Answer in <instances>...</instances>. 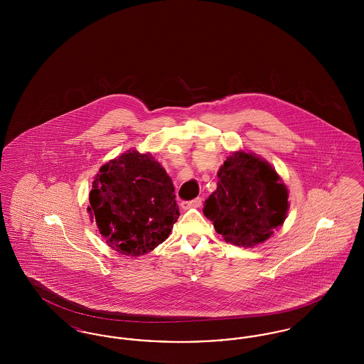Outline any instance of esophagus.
<instances>
[{
    "label": "esophagus",
    "mask_w": 364,
    "mask_h": 364,
    "mask_svg": "<svg viewBox=\"0 0 364 364\" xmlns=\"http://www.w3.org/2000/svg\"><path fill=\"white\" fill-rule=\"evenodd\" d=\"M202 206V198H196L190 202H181V208L187 210V208H198Z\"/></svg>",
    "instance_id": "1"
}]
</instances>
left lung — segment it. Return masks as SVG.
Segmentation results:
<instances>
[{
  "mask_svg": "<svg viewBox=\"0 0 364 364\" xmlns=\"http://www.w3.org/2000/svg\"><path fill=\"white\" fill-rule=\"evenodd\" d=\"M288 208V188L273 166L240 150L220 168L217 190L206 199L203 213L225 242L251 248L284 224Z\"/></svg>",
  "mask_w": 364,
  "mask_h": 364,
  "instance_id": "obj_1",
  "label": "left lung"
}]
</instances>
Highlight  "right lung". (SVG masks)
<instances>
[{
    "instance_id": "right-lung-1",
    "label": "right lung",
    "mask_w": 364,
    "mask_h": 364,
    "mask_svg": "<svg viewBox=\"0 0 364 364\" xmlns=\"http://www.w3.org/2000/svg\"><path fill=\"white\" fill-rule=\"evenodd\" d=\"M87 211L109 247L127 257L165 242L180 215L172 178L150 153L136 150L101 166Z\"/></svg>"
}]
</instances>
